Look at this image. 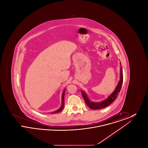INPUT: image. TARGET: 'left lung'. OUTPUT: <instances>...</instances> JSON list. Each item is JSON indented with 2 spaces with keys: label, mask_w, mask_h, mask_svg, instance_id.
Instances as JSON below:
<instances>
[{
  "label": "left lung",
  "mask_w": 148,
  "mask_h": 148,
  "mask_svg": "<svg viewBox=\"0 0 148 148\" xmlns=\"http://www.w3.org/2000/svg\"><path fill=\"white\" fill-rule=\"evenodd\" d=\"M120 78L119 82L117 85L115 90L107 98L105 99V100H104L102 101L99 102V103H95V102L90 101V100L88 98V97H87L85 92L82 90L81 92H82V94L83 95V98L84 99L85 102L86 106L92 109L97 110V109H100L106 108V106H109L111 103H112L113 101H114V100L116 98V97L119 95V93L120 91L121 90V86L123 84V69H122L121 66L120 67Z\"/></svg>",
  "instance_id": "left-lung-1"
}]
</instances>
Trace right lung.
I'll return each mask as SVG.
<instances>
[{"instance_id":"add662e5","label":"right lung","mask_w":148,"mask_h":148,"mask_svg":"<svg viewBox=\"0 0 148 148\" xmlns=\"http://www.w3.org/2000/svg\"><path fill=\"white\" fill-rule=\"evenodd\" d=\"M65 89L64 90L63 92L62 93V106L60 107L59 109H58L57 110L54 112H52L51 114H56V113H59L60 111H62V109H63L64 106V94H65Z\"/></svg>"}]
</instances>
